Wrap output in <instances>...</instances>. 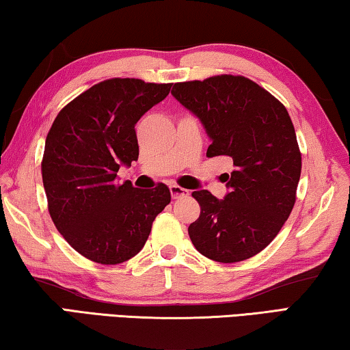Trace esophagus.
<instances>
[{"instance_id": "1", "label": "esophagus", "mask_w": 350, "mask_h": 350, "mask_svg": "<svg viewBox=\"0 0 350 350\" xmlns=\"http://www.w3.org/2000/svg\"><path fill=\"white\" fill-rule=\"evenodd\" d=\"M169 189H170V196H172V198H174V200L183 198V197H187V196H189L187 189H183V187L176 186V185H170Z\"/></svg>"}]
</instances>
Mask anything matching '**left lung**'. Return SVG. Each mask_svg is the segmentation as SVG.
Returning <instances> with one entry per match:
<instances>
[{
  "label": "left lung",
  "instance_id": "obj_1",
  "mask_svg": "<svg viewBox=\"0 0 350 350\" xmlns=\"http://www.w3.org/2000/svg\"><path fill=\"white\" fill-rule=\"evenodd\" d=\"M172 94L213 139L206 157H229L234 165L225 200L192 192L200 217L189 237L211 260L250 259L273 242L296 202L302 163L287 108L253 80L232 74L178 82Z\"/></svg>",
  "mask_w": 350,
  "mask_h": 350
}]
</instances>
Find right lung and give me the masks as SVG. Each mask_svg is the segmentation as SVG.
I'll use <instances>...</instances> for the list:
<instances>
[{
  "instance_id": "obj_1",
  "label": "right lung",
  "mask_w": 350,
  "mask_h": 350,
  "mask_svg": "<svg viewBox=\"0 0 350 350\" xmlns=\"http://www.w3.org/2000/svg\"><path fill=\"white\" fill-rule=\"evenodd\" d=\"M170 87L107 79L63 107L46 136L42 176L49 215L63 239L96 263L118 265L139 253L170 203L163 183L142 191L118 181L119 167L139 154L136 122Z\"/></svg>"
}]
</instances>
